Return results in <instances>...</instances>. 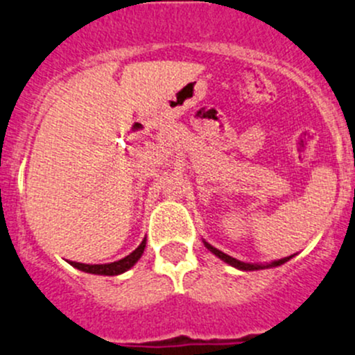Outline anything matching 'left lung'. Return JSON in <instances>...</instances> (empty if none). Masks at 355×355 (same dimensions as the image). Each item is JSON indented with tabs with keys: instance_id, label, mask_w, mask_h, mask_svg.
<instances>
[{
	"instance_id": "8db88e82",
	"label": "left lung",
	"mask_w": 355,
	"mask_h": 355,
	"mask_svg": "<svg viewBox=\"0 0 355 355\" xmlns=\"http://www.w3.org/2000/svg\"><path fill=\"white\" fill-rule=\"evenodd\" d=\"M205 245L208 247V250H209V252H213V254H215V255H218V257L222 259V261L227 262V264L234 266V268H239V269H242V270H257V269H264V268H276V266H281V264H284L286 261H289V259H291V257H284V259H279V261H276V262H270L269 266L245 264V262H240V261H237V259H234V257H230V255L223 254L222 250L215 249V247H211V245H209V243H207V242H205Z\"/></svg>"
}]
</instances>
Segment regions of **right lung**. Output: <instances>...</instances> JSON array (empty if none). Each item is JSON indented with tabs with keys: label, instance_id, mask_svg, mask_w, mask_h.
<instances>
[{
	"label": "right lung",
	"instance_id": "1",
	"mask_svg": "<svg viewBox=\"0 0 355 355\" xmlns=\"http://www.w3.org/2000/svg\"><path fill=\"white\" fill-rule=\"evenodd\" d=\"M144 249H146V239L142 240L139 247L130 255L123 257L121 261L112 262V264H83V262H71V266H74L76 269L85 270V272L89 274H103V276H116V274L125 272L135 264L140 259V255L144 254Z\"/></svg>",
	"mask_w": 355,
	"mask_h": 355
}]
</instances>
